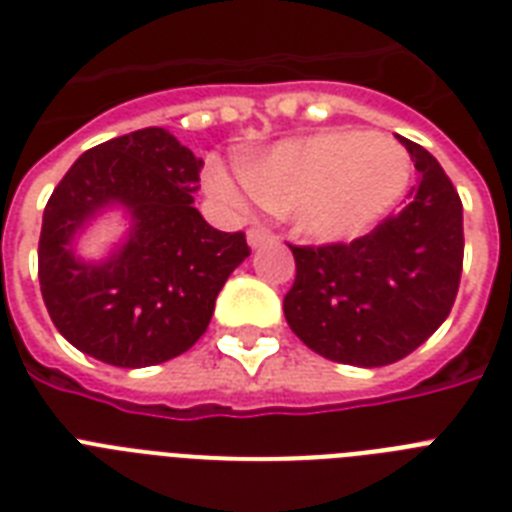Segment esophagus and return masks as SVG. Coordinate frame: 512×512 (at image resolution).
I'll return each instance as SVG.
<instances>
[{
    "label": "esophagus",
    "mask_w": 512,
    "mask_h": 512,
    "mask_svg": "<svg viewBox=\"0 0 512 512\" xmlns=\"http://www.w3.org/2000/svg\"><path fill=\"white\" fill-rule=\"evenodd\" d=\"M268 241H273V233L265 231V228H260V225H255V228H249L247 231V244L252 249L263 247V244H268Z\"/></svg>",
    "instance_id": "obj_1"
}]
</instances>
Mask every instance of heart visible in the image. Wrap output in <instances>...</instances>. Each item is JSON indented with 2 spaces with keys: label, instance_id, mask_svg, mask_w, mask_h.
Returning <instances> with one entry per match:
<instances>
[{
  "label": "heart",
  "instance_id": "obj_1",
  "mask_svg": "<svg viewBox=\"0 0 512 512\" xmlns=\"http://www.w3.org/2000/svg\"><path fill=\"white\" fill-rule=\"evenodd\" d=\"M409 175L412 159L396 138L324 130L249 156L241 164L244 183L223 164H212L207 185L233 207L252 193L265 209L292 217L308 239L340 244L372 231L401 201Z\"/></svg>",
  "mask_w": 512,
  "mask_h": 512
}]
</instances>
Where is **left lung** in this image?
Wrapping results in <instances>:
<instances>
[{
	"mask_svg": "<svg viewBox=\"0 0 512 512\" xmlns=\"http://www.w3.org/2000/svg\"><path fill=\"white\" fill-rule=\"evenodd\" d=\"M401 146L417 170L401 212L350 244L289 247V329L337 364L372 369L409 356L444 324L460 289V193L425 148L406 138Z\"/></svg>",
	"mask_w": 512,
	"mask_h": 512,
	"instance_id": "left-lung-1",
	"label": "left lung"
}]
</instances>
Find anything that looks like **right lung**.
I'll return each instance as SVG.
<instances>
[{
    "label": "right lung",
    "mask_w": 512,
    "mask_h": 512,
    "mask_svg": "<svg viewBox=\"0 0 512 512\" xmlns=\"http://www.w3.org/2000/svg\"><path fill=\"white\" fill-rule=\"evenodd\" d=\"M201 159L164 127L84 151L52 191L39 236V284L52 324L103 364L140 369L180 356L209 327L220 289L249 257L193 207ZM122 206L131 231L103 261L75 252L78 233Z\"/></svg>",
    "instance_id": "add662e5"
}]
</instances>
